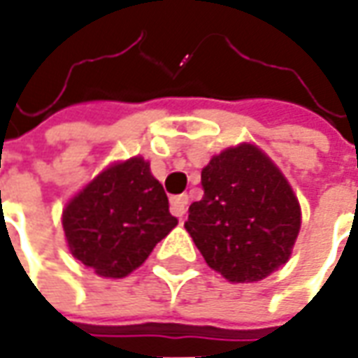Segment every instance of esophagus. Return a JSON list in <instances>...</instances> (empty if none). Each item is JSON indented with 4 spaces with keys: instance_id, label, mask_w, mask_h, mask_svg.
<instances>
[{
    "instance_id": "1",
    "label": "esophagus",
    "mask_w": 358,
    "mask_h": 358,
    "mask_svg": "<svg viewBox=\"0 0 358 358\" xmlns=\"http://www.w3.org/2000/svg\"><path fill=\"white\" fill-rule=\"evenodd\" d=\"M187 210V195H176L171 199V213L174 217L182 218Z\"/></svg>"
}]
</instances>
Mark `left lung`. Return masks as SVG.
<instances>
[{"instance_id":"8db88e82","label":"left lung","mask_w":358,"mask_h":358,"mask_svg":"<svg viewBox=\"0 0 358 358\" xmlns=\"http://www.w3.org/2000/svg\"><path fill=\"white\" fill-rule=\"evenodd\" d=\"M186 230L205 263L232 284L259 282L292 255L301 207L282 171L253 143L215 155Z\"/></svg>"}]
</instances>
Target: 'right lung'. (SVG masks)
I'll list each match as a JSON object with an SVG mask.
<instances>
[{"label":"right lung","mask_w":358,"mask_h":358,"mask_svg":"<svg viewBox=\"0 0 358 358\" xmlns=\"http://www.w3.org/2000/svg\"><path fill=\"white\" fill-rule=\"evenodd\" d=\"M176 224L141 157L107 166L63 210L71 253L103 278L128 276Z\"/></svg>","instance_id":"add662e5"}]
</instances>
